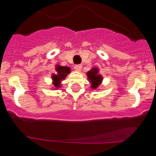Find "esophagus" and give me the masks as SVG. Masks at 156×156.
Instances as JSON below:
<instances>
[{
  "label": "esophagus",
  "instance_id": "obj_1",
  "mask_svg": "<svg viewBox=\"0 0 156 156\" xmlns=\"http://www.w3.org/2000/svg\"><path fill=\"white\" fill-rule=\"evenodd\" d=\"M81 68H82V66L81 65H75V66H74V69H75V70L77 71V72H80V71L81 70Z\"/></svg>",
  "mask_w": 156,
  "mask_h": 156
}]
</instances>
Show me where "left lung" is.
<instances>
[{
  "label": "left lung",
  "mask_w": 156,
  "mask_h": 156,
  "mask_svg": "<svg viewBox=\"0 0 156 156\" xmlns=\"http://www.w3.org/2000/svg\"><path fill=\"white\" fill-rule=\"evenodd\" d=\"M87 78L90 82H91V87L93 89H97L103 81V77L99 75V69L97 68H93L87 73Z\"/></svg>",
  "instance_id": "1"
}]
</instances>
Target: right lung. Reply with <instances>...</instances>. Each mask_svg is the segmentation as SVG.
Returning a JSON list of instances; mask_svg holds the SVG:
<instances>
[{
  "label": "right lung",
  "mask_w": 156,
  "mask_h": 156,
  "mask_svg": "<svg viewBox=\"0 0 156 156\" xmlns=\"http://www.w3.org/2000/svg\"><path fill=\"white\" fill-rule=\"evenodd\" d=\"M56 74L52 75V79L55 87L59 88L60 87L61 81L65 79L67 75L70 73V68L67 66H60L58 65L56 66Z\"/></svg>",
  "instance_id": "obj_1"
}]
</instances>
